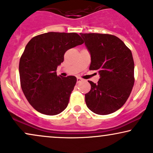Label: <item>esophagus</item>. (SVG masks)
Returning <instances> with one entry per match:
<instances>
[{"label":"esophagus","instance_id":"esophagus-1","mask_svg":"<svg viewBox=\"0 0 153 153\" xmlns=\"http://www.w3.org/2000/svg\"><path fill=\"white\" fill-rule=\"evenodd\" d=\"M82 80H83V79H82V78H77V82H80L81 81H82Z\"/></svg>","mask_w":153,"mask_h":153}]
</instances>
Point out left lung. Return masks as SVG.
Instances as JSON below:
<instances>
[{
    "mask_svg": "<svg viewBox=\"0 0 153 153\" xmlns=\"http://www.w3.org/2000/svg\"><path fill=\"white\" fill-rule=\"evenodd\" d=\"M90 52V70L98 71L97 84L88 81L91 91L85 95L87 107L97 115H108L126 103L134 85L131 51L117 37L109 34L80 33Z\"/></svg>",
    "mask_w": 153,
    "mask_h": 153,
    "instance_id": "obj_1",
    "label": "left lung"
}]
</instances>
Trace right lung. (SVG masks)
Wrapping results in <instances>:
<instances>
[{"instance_id":"right-lung-1","label":"right lung","mask_w":153,"mask_h":153,"mask_svg":"<svg viewBox=\"0 0 153 153\" xmlns=\"http://www.w3.org/2000/svg\"><path fill=\"white\" fill-rule=\"evenodd\" d=\"M83 43L75 33L49 32L35 36L21 57L19 74L24 95L37 111L56 115L67 108L77 78L58 76L56 70L68 50Z\"/></svg>"}]
</instances>
